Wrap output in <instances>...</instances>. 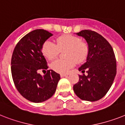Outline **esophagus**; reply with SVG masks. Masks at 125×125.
Listing matches in <instances>:
<instances>
[{"label": "esophagus", "instance_id": "obj_1", "mask_svg": "<svg viewBox=\"0 0 125 125\" xmlns=\"http://www.w3.org/2000/svg\"><path fill=\"white\" fill-rule=\"evenodd\" d=\"M68 74H61L60 76L61 77H65V76H67Z\"/></svg>", "mask_w": 125, "mask_h": 125}]
</instances>
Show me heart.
<instances>
[{
    "label": "heart",
    "mask_w": 125,
    "mask_h": 125,
    "mask_svg": "<svg viewBox=\"0 0 125 125\" xmlns=\"http://www.w3.org/2000/svg\"><path fill=\"white\" fill-rule=\"evenodd\" d=\"M67 49L66 60H57L51 64V69L56 73L63 74L74 67L76 62L81 63L87 59L89 46L85 42L71 34H65L56 38V45L47 40L42 47L43 55L49 60H53L59 54L60 51Z\"/></svg>",
    "instance_id": "b5f03b06"
}]
</instances>
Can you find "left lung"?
<instances>
[{"mask_svg": "<svg viewBox=\"0 0 125 125\" xmlns=\"http://www.w3.org/2000/svg\"><path fill=\"white\" fill-rule=\"evenodd\" d=\"M76 34L85 39L89 53L86 62L78 69L83 74L79 75V81L73 86V90L82 100L98 101L106 95L115 78V54L108 42L95 31L82 30Z\"/></svg>", "mask_w": 125, "mask_h": 125, "instance_id": "8db88e82", "label": "left lung"}]
</instances>
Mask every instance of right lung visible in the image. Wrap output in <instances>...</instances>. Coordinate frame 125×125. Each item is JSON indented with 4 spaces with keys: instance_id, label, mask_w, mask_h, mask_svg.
I'll return each mask as SVG.
<instances>
[{
    "instance_id": "add662e5",
    "label": "right lung",
    "mask_w": 125,
    "mask_h": 125,
    "mask_svg": "<svg viewBox=\"0 0 125 125\" xmlns=\"http://www.w3.org/2000/svg\"><path fill=\"white\" fill-rule=\"evenodd\" d=\"M51 36L52 33L44 29L31 31L17 43L12 54L13 82L20 94L31 102L41 103L51 98L60 80L59 74L52 70L43 76L38 73V70L48 68L42 50Z\"/></svg>"
}]
</instances>
